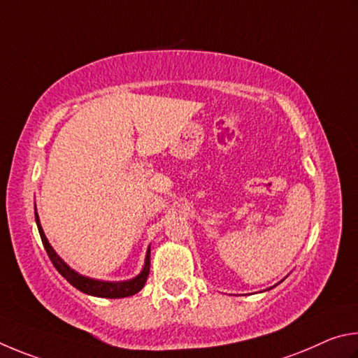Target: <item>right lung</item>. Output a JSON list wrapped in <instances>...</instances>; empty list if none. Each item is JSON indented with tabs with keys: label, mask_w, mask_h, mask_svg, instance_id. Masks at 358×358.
I'll return each mask as SVG.
<instances>
[{
	"label": "right lung",
	"mask_w": 358,
	"mask_h": 358,
	"mask_svg": "<svg viewBox=\"0 0 358 358\" xmlns=\"http://www.w3.org/2000/svg\"><path fill=\"white\" fill-rule=\"evenodd\" d=\"M36 215V223H37V229H39L41 239L43 247H45V252L48 255L50 261L53 262V266L56 267L62 277H64L69 283H71L73 287H77L78 291L90 294V296H96V297H103V299H122V297H129L134 296L138 291L143 289L144 283L149 277V267H150V248H148L146 253V262H144L143 271L136 275L135 278L127 280V281H102V280H94L90 277H85V275H80L78 272H75L73 268L69 267L64 261H62L53 247L50 245L45 234H43V229L41 227V220L37 212H34Z\"/></svg>",
	"instance_id": "obj_1"
}]
</instances>
